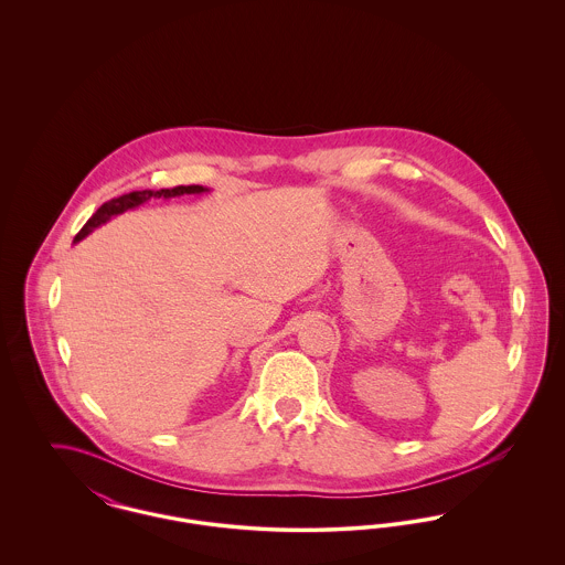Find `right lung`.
Segmentation results:
<instances>
[{"label":"right lung","mask_w":565,"mask_h":565,"mask_svg":"<svg viewBox=\"0 0 565 565\" xmlns=\"http://www.w3.org/2000/svg\"><path fill=\"white\" fill-rule=\"evenodd\" d=\"M203 186L199 184H190V186H175V189H161V190H135L129 194H122V196H116V199H109L108 203H104L95 214L88 217V222L81 228V233L76 235L74 242H81L84 239L93 228L102 226L104 222H108L111 215L122 214L131 207H137L141 203H146L148 199H161V196H180V194H194V192H203Z\"/></svg>","instance_id":"obj_1"}]
</instances>
